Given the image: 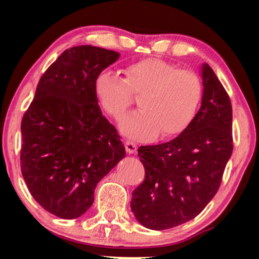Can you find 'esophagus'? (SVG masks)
Here are the masks:
<instances>
[{
  "mask_svg": "<svg viewBox=\"0 0 259 259\" xmlns=\"http://www.w3.org/2000/svg\"><path fill=\"white\" fill-rule=\"evenodd\" d=\"M125 148L128 153H133V152L137 151V144L132 140H126L125 143Z\"/></svg>",
  "mask_w": 259,
  "mask_h": 259,
  "instance_id": "1",
  "label": "esophagus"
}]
</instances>
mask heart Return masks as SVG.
Returning <instances> with one entry per match:
<instances>
[{
  "label": "heart",
  "mask_w": 259,
  "mask_h": 259,
  "mask_svg": "<svg viewBox=\"0 0 259 259\" xmlns=\"http://www.w3.org/2000/svg\"><path fill=\"white\" fill-rule=\"evenodd\" d=\"M121 82L116 81L115 87H119ZM146 107L152 113H162L165 111H171L177 115H182L185 111L186 104L182 99L171 93L164 94H146Z\"/></svg>",
  "instance_id": "1"
}]
</instances>
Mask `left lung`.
Here are the masks:
<instances>
[{
    "label": "left lung",
    "mask_w": 259,
    "mask_h": 259,
    "mask_svg": "<svg viewBox=\"0 0 259 259\" xmlns=\"http://www.w3.org/2000/svg\"><path fill=\"white\" fill-rule=\"evenodd\" d=\"M119 53L66 49L42 74L21 122V172L35 200L56 217L82 215L98 183L125 157L118 131L102 115L98 76Z\"/></svg>",
    "instance_id": "1"
}]
</instances>
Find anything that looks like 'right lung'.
Wrapping results in <instances>:
<instances>
[{
    "instance_id": "add662e5",
    "label": "right lung",
    "mask_w": 259,
    "mask_h": 259,
    "mask_svg": "<svg viewBox=\"0 0 259 259\" xmlns=\"http://www.w3.org/2000/svg\"><path fill=\"white\" fill-rule=\"evenodd\" d=\"M200 109L175 139L140 146L145 180L133 191L131 208L151 230H166L197 217L221 186L231 157L232 106L210 66H201Z\"/></svg>"
}]
</instances>
